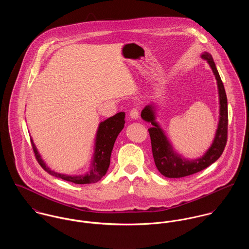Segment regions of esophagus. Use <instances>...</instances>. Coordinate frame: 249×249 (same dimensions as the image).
Listing matches in <instances>:
<instances>
[{
	"mask_svg": "<svg viewBox=\"0 0 249 249\" xmlns=\"http://www.w3.org/2000/svg\"><path fill=\"white\" fill-rule=\"evenodd\" d=\"M130 116L132 119H138L139 116V111L138 108H133V110L130 112Z\"/></svg>",
	"mask_w": 249,
	"mask_h": 249,
	"instance_id": "obj_1",
	"label": "esophagus"
}]
</instances>
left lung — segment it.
<instances>
[{"label":"left lung","instance_id":"1","mask_svg":"<svg viewBox=\"0 0 249 249\" xmlns=\"http://www.w3.org/2000/svg\"><path fill=\"white\" fill-rule=\"evenodd\" d=\"M201 58L207 61L215 75L220 101V118L216 135L213 143L202 157L196 160H188L174 151L164 131L156 120V107L154 104L147 105L141 111L142 119L151 122L153 125V127L148 129L152 143L153 157L158 170L166 178H183L207 168L221 157L226 145L228 111L225 89L212 55L205 52L201 54Z\"/></svg>","mask_w":249,"mask_h":249}]
</instances>
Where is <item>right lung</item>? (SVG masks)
<instances>
[{
	"label": "right lung",
	"instance_id": "1",
	"mask_svg": "<svg viewBox=\"0 0 249 249\" xmlns=\"http://www.w3.org/2000/svg\"><path fill=\"white\" fill-rule=\"evenodd\" d=\"M125 112L121 111L110 118L104 120L101 122L98 126L95 142H94V153L92 157V160L90 162V166L89 168V171L83 175H66L57 173L55 171L51 170L46 162L42 160L32 138L31 145L36 157V160H38L39 164L42 166V168L47 171L50 175L54 176L56 178H62L64 180L73 182L75 184H89V183H94L100 180L107 173L110 161H111V155L115 139L119 133L124 128L125 124Z\"/></svg>",
	"mask_w": 249,
	"mask_h": 249
}]
</instances>
